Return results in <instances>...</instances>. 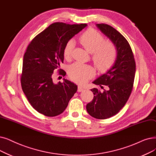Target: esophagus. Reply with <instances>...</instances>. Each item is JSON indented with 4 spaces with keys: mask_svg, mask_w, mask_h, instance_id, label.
<instances>
[{
    "mask_svg": "<svg viewBox=\"0 0 156 156\" xmlns=\"http://www.w3.org/2000/svg\"><path fill=\"white\" fill-rule=\"evenodd\" d=\"M84 90V87H82V86H81V85H78V92H82V91H83Z\"/></svg>",
    "mask_w": 156,
    "mask_h": 156,
    "instance_id": "esophagus-1",
    "label": "esophagus"
}]
</instances>
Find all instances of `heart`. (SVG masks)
Instances as JSON below:
<instances>
[{
    "label": "heart",
    "instance_id": "heart-1",
    "mask_svg": "<svg viewBox=\"0 0 156 156\" xmlns=\"http://www.w3.org/2000/svg\"><path fill=\"white\" fill-rule=\"evenodd\" d=\"M79 41L87 51L92 53L93 62L98 70L106 71L113 65L117 56L116 46L111 41L104 40L103 36L97 30L88 29L81 34ZM74 45L73 39L67 41L63 49L65 58L71 57ZM68 74L74 82L83 83L94 76V71L89 66L76 62L69 67Z\"/></svg>",
    "mask_w": 156,
    "mask_h": 156
}]
</instances>
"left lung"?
<instances>
[{"mask_svg": "<svg viewBox=\"0 0 156 156\" xmlns=\"http://www.w3.org/2000/svg\"><path fill=\"white\" fill-rule=\"evenodd\" d=\"M97 27L115 45L117 57L112 68L93 82L101 88L107 86L108 90L101 92L96 88L92 89L94 98L86 109L92 117L106 119L118 113L129 98L136 64L129 43L119 32L105 23L97 24Z\"/></svg>", "mask_w": 156, "mask_h": 156, "instance_id": "8db88e82", "label": "left lung"}]
</instances>
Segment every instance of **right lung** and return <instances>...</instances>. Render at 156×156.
Returning <instances> with one entry per match:
<instances>
[{"label": "right lung", "instance_id": "obj_1", "mask_svg": "<svg viewBox=\"0 0 156 156\" xmlns=\"http://www.w3.org/2000/svg\"><path fill=\"white\" fill-rule=\"evenodd\" d=\"M87 24L69 25L62 22L51 24L34 38L27 48L23 60L21 85L31 106L47 117L61 114L77 90V85L64 79L53 83L52 75L63 63L64 45Z\"/></svg>", "mask_w": 156, "mask_h": 156}]
</instances>
